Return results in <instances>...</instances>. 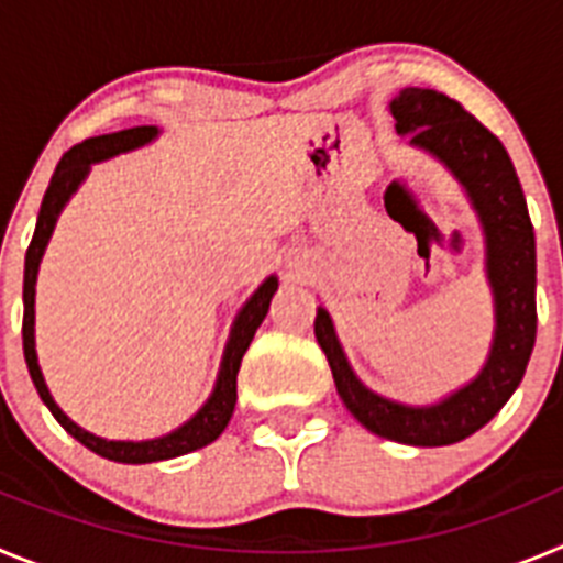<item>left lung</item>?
<instances>
[{
    "label": "left lung",
    "mask_w": 563,
    "mask_h": 563,
    "mask_svg": "<svg viewBox=\"0 0 563 563\" xmlns=\"http://www.w3.org/2000/svg\"><path fill=\"white\" fill-rule=\"evenodd\" d=\"M391 114L397 132L411 134L415 146L440 157L454 172L479 213L487 239V278L496 301L494 346L485 369L465 389L437 406H402L357 380L324 307L316 316V338L330 361L338 395L361 426L402 445L437 449L479 431L519 389L539 327L536 233L510 154L460 101L437 89L406 87L391 101Z\"/></svg>",
    "instance_id": "1"
}]
</instances>
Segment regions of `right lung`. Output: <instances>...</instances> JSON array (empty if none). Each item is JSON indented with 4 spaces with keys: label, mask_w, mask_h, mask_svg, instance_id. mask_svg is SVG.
<instances>
[{
    "label": "right lung",
    "mask_w": 563,
    "mask_h": 563,
    "mask_svg": "<svg viewBox=\"0 0 563 563\" xmlns=\"http://www.w3.org/2000/svg\"><path fill=\"white\" fill-rule=\"evenodd\" d=\"M157 134L154 126H134L123 129V132L112 134H98V137H89V141L78 143V146L69 148L62 157V163L56 166V174L49 180L47 191H44L42 211H38L36 231H33V239H30L27 256H24V318H22V343H24V361H27L30 377H33V386H36L38 397L44 400L53 417L62 422V429L67 434L76 437L81 445H87L89 451L107 456L112 462H126V465H143V462H161L172 460V456H183L188 451H197L208 442H213L217 437L225 431L228 420L233 415V406H236V375H239V363H242V355L251 346L253 335H256L258 324L265 321L267 307H271V298L276 292L278 282L276 276H271L265 285L258 287L251 296L242 312L233 321L231 341H228L225 357H222V369L220 380H217V389L208 397V402L202 406L191 420L183 426V429L172 431L168 437H161V440H148V442H114V440H101V437L89 434L81 426L69 420L62 409L56 406V400L49 397L47 386H44L42 369H38L36 361V341H33V298H36V273L38 262H42V253L47 247V239L56 228L58 213H62L64 202L69 200V194L81 186V180L87 177L89 166L98 161H107L112 154L129 152V148H137L143 143H148Z\"/></svg>",
    "instance_id": "right-lung-1"
}]
</instances>
